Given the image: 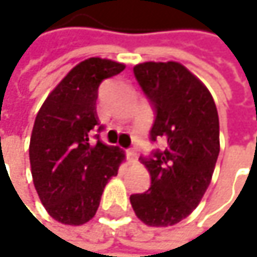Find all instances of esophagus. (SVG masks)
<instances>
[{
	"label": "esophagus",
	"mask_w": 257,
	"mask_h": 257,
	"mask_svg": "<svg viewBox=\"0 0 257 257\" xmlns=\"http://www.w3.org/2000/svg\"><path fill=\"white\" fill-rule=\"evenodd\" d=\"M126 157H127V160H130V163H137V158H139L137 149H136V148L130 149V151L126 152Z\"/></svg>",
	"instance_id": "esophagus-1"
}]
</instances>
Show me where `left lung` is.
Returning a JSON list of instances; mask_svg holds the SVG:
<instances>
[{"instance_id": "1", "label": "left lung", "mask_w": 257, "mask_h": 257, "mask_svg": "<svg viewBox=\"0 0 257 257\" xmlns=\"http://www.w3.org/2000/svg\"><path fill=\"white\" fill-rule=\"evenodd\" d=\"M134 75L155 111L151 140L164 149L140 157L152 181L148 191L131 196V205L148 226H173L196 209L211 184L220 154L217 106L181 63H142Z\"/></svg>"}]
</instances>
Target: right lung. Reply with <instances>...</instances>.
Segmentation results:
<instances>
[{
    "instance_id": "obj_1",
    "label": "right lung",
    "mask_w": 257,
    "mask_h": 257,
    "mask_svg": "<svg viewBox=\"0 0 257 257\" xmlns=\"http://www.w3.org/2000/svg\"><path fill=\"white\" fill-rule=\"evenodd\" d=\"M124 64L88 58L76 64L49 93L36 115L30 140V164L36 191L48 214L63 224L79 226L99 208L106 182L117 175L123 152L106 146L96 115L97 90Z\"/></svg>"
}]
</instances>
